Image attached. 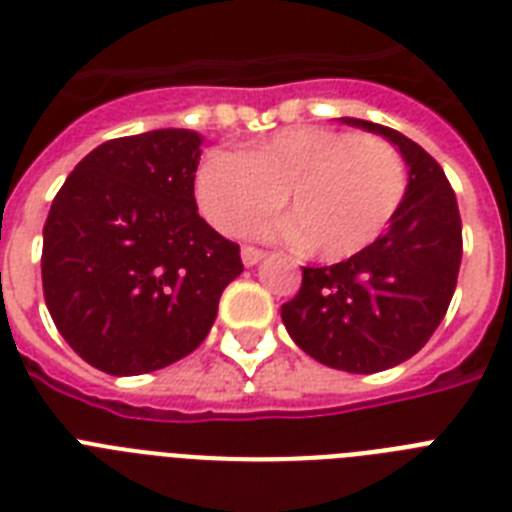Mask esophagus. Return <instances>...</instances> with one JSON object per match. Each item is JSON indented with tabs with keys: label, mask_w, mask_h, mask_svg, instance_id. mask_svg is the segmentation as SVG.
I'll return each instance as SVG.
<instances>
[{
	"label": "esophagus",
	"mask_w": 512,
	"mask_h": 512,
	"mask_svg": "<svg viewBox=\"0 0 512 512\" xmlns=\"http://www.w3.org/2000/svg\"><path fill=\"white\" fill-rule=\"evenodd\" d=\"M263 257H265L263 249H257V247H244V249H241V260H244V265H247V268H252V265L260 263Z\"/></svg>",
	"instance_id": "esophagus-1"
}]
</instances>
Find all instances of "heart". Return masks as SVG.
Wrapping results in <instances>:
<instances>
[{
    "instance_id": "b5f03b06",
    "label": "heart",
    "mask_w": 512,
    "mask_h": 512,
    "mask_svg": "<svg viewBox=\"0 0 512 512\" xmlns=\"http://www.w3.org/2000/svg\"><path fill=\"white\" fill-rule=\"evenodd\" d=\"M279 231L311 255L337 263L380 236L406 196L396 146L335 127H287L244 154L209 151L196 170L201 215L223 233H241L284 204Z\"/></svg>"
}]
</instances>
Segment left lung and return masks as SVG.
I'll return each instance as SVG.
<instances>
[{"label": "left lung", "instance_id": "left-lung-1", "mask_svg": "<svg viewBox=\"0 0 512 512\" xmlns=\"http://www.w3.org/2000/svg\"><path fill=\"white\" fill-rule=\"evenodd\" d=\"M401 151L409 185L388 231L358 255L303 268V284L281 305L289 337L321 364L372 374L412 358L452 303L462 260L457 196L433 156L401 132L342 119Z\"/></svg>", "mask_w": 512, "mask_h": 512}]
</instances>
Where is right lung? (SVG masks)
<instances>
[{
	"instance_id": "1",
	"label": "right lung",
	"mask_w": 512,
	"mask_h": 512,
	"mask_svg": "<svg viewBox=\"0 0 512 512\" xmlns=\"http://www.w3.org/2000/svg\"><path fill=\"white\" fill-rule=\"evenodd\" d=\"M201 135L154 130L84 156L44 223V303L63 340L116 377L156 372L196 350L239 244L196 212Z\"/></svg>"
}]
</instances>
